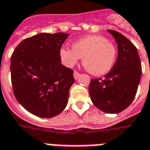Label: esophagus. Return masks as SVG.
I'll use <instances>...</instances> for the list:
<instances>
[{"label": "esophagus", "instance_id": "obj_1", "mask_svg": "<svg viewBox=\"0 0 150 150\" xmlns=\"http://www.w3.org/2000/svg\"><path fill=\"white\" fill-rule=\"evenodd\" d=\"M73 75H74V78H75V79H77L79 77V75H80V74L79 73L78 71H74V74H73Z\"/></svg>", "mask_w": 150, "mask_h": 150}]
</instances>
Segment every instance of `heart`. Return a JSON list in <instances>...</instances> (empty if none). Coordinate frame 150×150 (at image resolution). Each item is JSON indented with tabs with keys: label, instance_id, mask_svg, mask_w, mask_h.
Listing matches in <instances>:
<instances>
[{
	"label": "heart",
	"instance_id": "obj_1",
	"mask_svg": "<svg viewBox=\"0 0 150 150\" xmlns=\"http://www.w3.org/2000/svg\"><path fill=\"white\" fill-rule=\"evenodd\" d=\"M116 55L115 45L103 35L86 36L75 42L72 48L63 47L59 50L61 60L67 67H73L83 58V66L95 75L108 73L115 64Z\"/></svg>",
	"mask_w": 150,
	"mask_h": 150
}]
</instances>
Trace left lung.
Listing matches in <instances>:
<instances>
[{
	"label": "left lung",
	"mask_w": 150,
	"mask_h": 150,
	"mask_svg": "<svg viewBox=\"0 0 150 150\" xmlns=\"http://www.w3.org/2000/svg\"><path fill=\"white\" fill-rule=\"evenodd\" d=\"M117 44V58L104 78L91 79L89 94L93 104L107 114H117L128 107L137 93L142 64L137 47L117 31L108 30Z\"/></svg>",
	"instance_id": "left-lung-1"
}]
</instances>
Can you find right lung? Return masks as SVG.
<instances>
[{
  "label": "right lung",
  "mask_w": 150,
  "mask_h": 150,
  "mask_svg": "<svg viewBox=\"0 0 150 150\" xmlns=\"http://www.w3.org/2000/svg\"><path fill=\"white\" fill-rule=\"evenodd\" d=\"M68 34L40 33L24 39L11 56L14 96L24 109L40 117L60 114L68 102L74 71L61 64L59 50Z\"/></svg>",
  "instance_id": "obj_1"
}]
</instances>
